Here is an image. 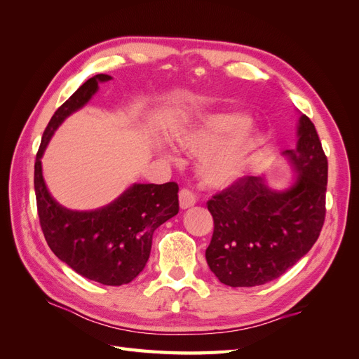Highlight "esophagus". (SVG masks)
Instances as JSON below:
<instances>
[{
  "label": "esophagus",
  "instance_id": "1",
  "mask_svg": "<svg viewBox=\"0 0 359 359\" xmlns=\"http://www.w3.org/2000/svg\"><path fill=\"white\" fill-rule=\"evenodd\" d=\"M196 203V196H194V193L190 191L189 189H182L180 191V206L181 210H187L190 206H193Z\"/></svg>",
  "mask_w": 359,
  "mask_h": 359
}]
</instances>
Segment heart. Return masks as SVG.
I'll use <instances>...</instances> for the list:
<instances>
[{
  "label": "heart",
  "mask_w": 359,
  "mask_h": 359,
  "mask_svg": "<svg viewBox=\"0 0 359 359\" xmlns=\"http://www.w3.org/2000/svg\"><path fill=\"white\" fill-rule=\"evenodd\" d=\"M173 140L184 153L201 156L198 173L203 184L224 187L243 175L259 133L240 114H217L181 130Z\"/></svg>",
  "instance_id": "obj_1"
}]
</instances>
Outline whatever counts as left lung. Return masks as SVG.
<instances>
[{
	"label": "left lung",
	"instance_id": "8db88e82",
	"mask_svg": "<svg viewBox=\"0 0 359 359\" xmlns=\"http://www.w3.org/2000/svg\"><path fill=\"white\" fill-rule=\"evenodd\" d=\"M298 175L286 190L244 177L208 201L214 233L205 257L223 285L252 287L278 278L306 256L325 222L328 160L310 118L301 115L297 148L286 149Z\"/></svg>",
	"mask_w": 359,
	"mask_h": 359
}]
</instances>
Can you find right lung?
Instances as JSON below:
<instances>
[{"label":"right lung","instance_id":"right-lung-1","mask_svg":"<svg viewBox=\"0 0 359 359\" xmlns=\"http://www.w3.org/2000/svg\"><path fill=\"white\" fill-rule=\"evenodd\" d=\"M109 74H95L53 114L36 157L34 190L46 243L55 256L82 277L106 286H121L145 268L154 231L180 211L178 184H133L121 196L93 211H72L50 196L41 173V156L52 135L81 109Z\"/></svg>","mask_w":359,"mask_h":359}]
</instances>
